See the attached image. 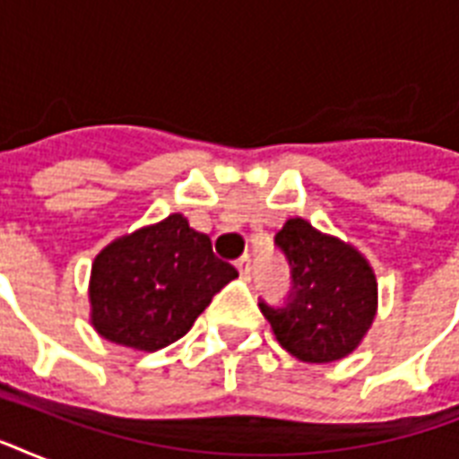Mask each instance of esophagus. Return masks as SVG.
Segmentation results:
<instances>
[{
  "label": "esophagus",
  "mask_w": 459,
  "mask_h": 459,
  "mask_svg": "<svg viewBox=\"0 0 459 459\" xmlns=\"http://www.w3.org/2000/svg\"><path fill=\"white\" fill-rule=\"evenodd\" d=\"M236 269L240 273V279L250 281V273H252V266H250V257H240L236 262Z\"/></svg>",
  "instance_id": "esophagus-1"
}]
</instances>
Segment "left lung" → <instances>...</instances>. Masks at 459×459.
I'll return each mask as SVG.
<instances>
[{
    "label": "left lung",
    "mask_w": 459,
    "mask_h": 459,
    "mask_svg": "<svg viewBox=\"0 0 459 459\" xmlns=\"http://www.w3.org/2000/svg\"><path fill=\"white\" fill-rule=\"evenodd\" d=\"M293 269V298L286 307L259 302L281 348L300 362L324 364L352 355L374 324L378 283L369 259L355 245L321 233L293 216L276 233Z\"/></svg>",
    "instance_id": "8db88e82"
}]
</instances>
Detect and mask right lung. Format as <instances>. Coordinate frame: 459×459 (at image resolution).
I'll return each instance as SVG.
<instances>
[{"instance_id": "1", "label": "right lung", "mask_w": 459, "mask_h": 459, "mask_svg": "<svg viewBox=\"0 0 459 459\" xmlns=\"http://www.w3.org/2000/svg\"><path fill=\"white\" fill-rule=\"evenodd\" d=\"M238 272L183 214L111 240L90 272V324L107 341L154 352L193 328Z\"/></svg>"}]
</instances>
